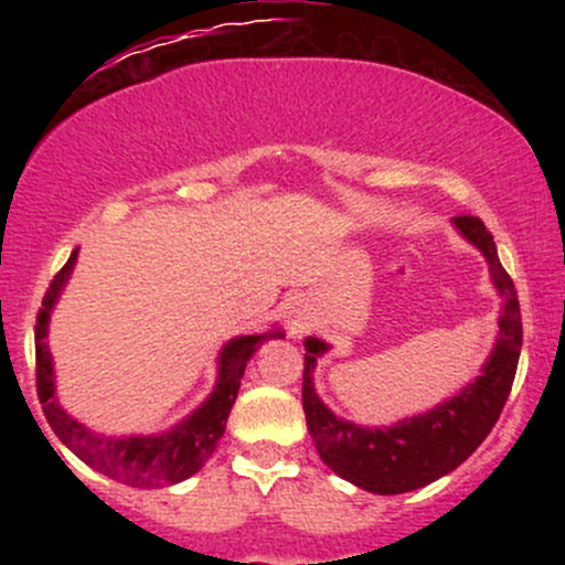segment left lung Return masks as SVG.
<instances>
[{"mask_svg":"<svg viewBox=\"0 0 565 565\" xmlns=\"http://www.w3.org/2000/svg\"><path fill=\"white\" fill-rule=\"evenodd\" d=\"M454 225L483 252L494 287L504 297L497 348L491 350L481 377L462 393L433 412L404 419L393 427H359L345 423L321 404L313 391V377H310L316 359L327 345L316 337L305 340L302 408L310 438L323 462L337 476L372 494H404L457 470L497 425L512 391L523 342L515 284L499 263L494 236L486 231L481 217L459 215L454 217Z\"/></svg>","mask_w":565,"mask_h":565,"instance_id":"1","label":"left lung"}]
</instances>
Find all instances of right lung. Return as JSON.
<instances>
[{"label": "right lung", "instance_id": "1", "mask_svg": "<svg viewBox=\"0 0 565 565\" xmlns=\"http://www.w3.org/2000/svg\"><path fill=\"white\" fill-rule=\"evenodd\" d=\"M76 249L71 252L68 263L53 276L47 291H44L42 308L36 313V395L42 404L44 417H47L50 427L63 444L68 446L84 465L95 468L103 476L114 478V481L135 486V489H161V486H172L191 478L193 472L201 470V465L212 457L217 440L223 438L225 423L233 401L238 395V385H242L246 361L252 359L257 348L263 345L270 337H281V332L270 334H249L236 337L220 353V377L217 387L210 398L201 404L191 417L183 419L178 427L161 436L142 438H103L93 436L87 427L71 419L55 398V374H53V359L44 337H47V321L50 310L61 295L63 284L74 268Z\"/></svg>", "mask_w": 565, "mask_h": 565}]
</instances>
